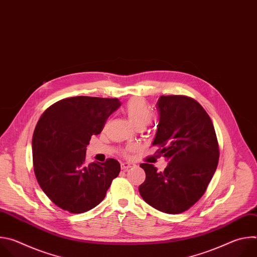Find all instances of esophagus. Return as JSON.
I'll return each mask as SVG.
<instances>
[{
  "label": "esophagus",
  "mask_w": 257,
  "mask_h": 257,
  "mask_svg": "<svg viewBox=\"0 0 257 257\" xmlns=\"http://www.w3.org/2000/svg\"><path fill=\"white\" fill-rule=\"evenodd\" d=\"M133 167H135V164H133V163H122L121 164L122 170H128V169L133 168Z\"/></svg>",
  "instance_id": "esophagus-1"
}]
</instances>
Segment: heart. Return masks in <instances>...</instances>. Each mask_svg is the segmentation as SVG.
<instances>
[{
    "mask_svg": "<svg viewBox=\"0 0 257 257\" xmlns=\"http://www.w3.org/2000/svg\"><path fill=\"white\" fill-rule=\"evenodd\" d=\"M125 112L129 118V120L136 126H146L149 125L153 118V112L149 105L145 103V101L138 97L131 98L125 107ZM133 152L132 146H127V148L122 150V154L126 157H128Z\"/></svg>",
    "mask_w": 257,
    "mask_h": 257,
    "instance_id": "heart-1",
    "label": "heart"
}]
</instances>
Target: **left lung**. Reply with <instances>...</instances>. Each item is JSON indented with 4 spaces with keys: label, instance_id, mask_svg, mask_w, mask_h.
I'll list each match as a JSON object with an SVG mask.
<instances>
[{
    "label": "left lung",
    "instance_id": "left-lung-1",
    "mask_svg": "<svg viewBox=\"0 0 257 257\" xmlns=\"http://www.w3.org/2000/svg\"><path fill=\"white\" fill-rule=\"evenodd\" d=\"M160 123L153 145L169 164L164 172L144 163L143 200L160 211L177 214L189 209L206 191L216 170L219 149L213 124L202 105L186 95H162Z\"/></svg>",
    "mask_w": 257,
    "mask_h": 257
}]
</instances>
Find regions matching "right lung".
I'll list each match as a JSON object with an SVG mask.
<instances>
[{
  "label": "right lung",
  "mask_w": 257,
  "mask_h": 257,
  "mask_svg": "<svg viewBox=\"0 0 257 257\" xmlns=\"http://www.w3.org/2000/svg\"><path fill=\"white\" fill-rule=\"evenodd\" d=\"M121 105L118 98L73 96L50 105L32 136L33 171L46 195L71 213L85 212L105 197L120 173L114 159L86 164V146Z\"/></svg>",
  "instance_id": "obj_1"
}]
</instances>
